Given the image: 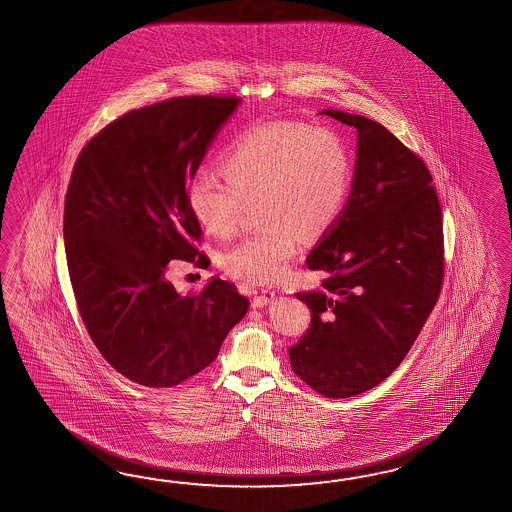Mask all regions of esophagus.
Listing matches in <instances>:
<instances>
[{
  "instance_id": "34e87169",
  "label": "esophagus",
  "mask_w": 512,
  "mask_h": 512,
  "mask_svg": "<svg viewBox=\"0 0 512 512\" xmlns=\"http://www.w3.org/2000/svg\"><path fill=\"white\" fill-rule=\"evenodd\" d=\"M274 298V292H270V290H262L261 294H255V296H253L251 307H253V309H262V307L270 305V303L274 301Z\"/></svg>"
}]
</instances>
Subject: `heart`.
I'll list each match as a JSON object with an SVG mask.
<instances>
[{
	"label": "heart",
	"mask_w": 512,
	"mask_h": 512,
	"mask_svg": "<svg viewBox=\"0 0 512 512\" xmlns=\"http://www.w3.org/2000/svg\"><path fill=\"white\" fill-rule=\"evenodd\" d=\"M222 181L192 175L188 209L212 237L235 233L246 205L262 225L222 257L225 272L251 285L287 275L305 237L324 233L348 198L351 157L346 140L325 125L270 122L248 127L220 157Z\"/></svg>",
	"instance_id": "heart-1"
}]
</instances>
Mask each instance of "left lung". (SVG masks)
<instances>
[{"mask_svg":"<svg viewBox=\"0 0 512 512\" xmlns=\"http://www.w3.org/2000/svg\"><path fill=\"white\" fill-rule=\"evenodd\" d=\"M322 114L357 129V163L344 209L307 257L327 279L296 294L311 327L288 357L325 398H351L398 368L437 303L442 211L424 161L387 127L361 114Z\"/></svg>","mask_w":512,"mask_h":512,"instance_id":"8db88e82","label":"left lung"}]
</instances>
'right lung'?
<instances>
[{
	"mask_svg": "<svg viewBox=\"0 0 512 512\" xmlns=\"http://www.w3.org/2000/svg\"><path fill=\"white\" fill-rule=\"evenodd\" d=\"M233 96H187L120 116L75 161L64 203L70 281L88 335L116 372L175 387L207 368L250 301L212 277L181 296L168 262L209 259L188 181L237 111Z\"/></svg>",
	"mask_w": 512,
	"mask_h": 512,
	"instance_id": "1",
	"label": "right lung"
}]
</instances>
